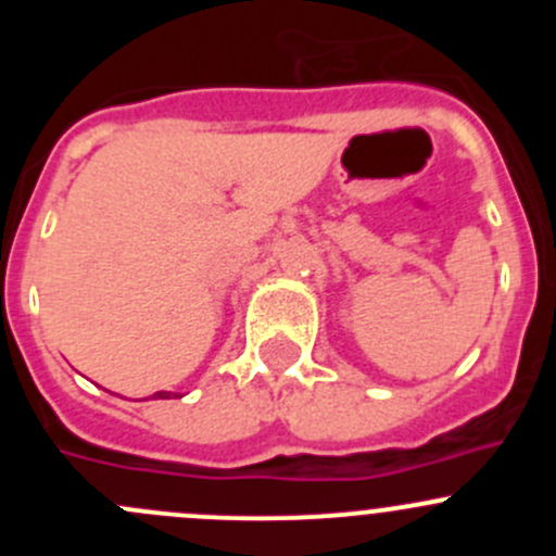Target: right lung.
<instances>
[{"label": "right lung", "instance_id": "right-lung-1", "mask_svg": "<svg viewBox=\"0 0 556 556\" xmlns=\"http://www.w3.org/2000/svg\"><path fill=\"white\" fill-rule=\"evenodd\" d=\"M153 397H159V401H166V397H177V392H166V390H161V392H155Z\"/></svg>", "mask_w": 556, "mask_h": 556}]
</instances>
